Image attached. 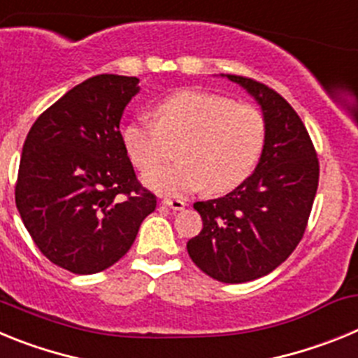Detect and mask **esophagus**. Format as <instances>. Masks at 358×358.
Instances as JSON below:
<instances>
[{
    "label": "esophagus",
    "mask_w": 358,
    "mask_h": 358,
    "mask_svg": "<svg viewBox=\"0 0 358 358\" xmlns=\"http://www.w3.org/2000/svg\"><path fill=\"white\" fill-rule=\"evenodd\" d=\"M161 202H163L164 206L172 208V210H176V211L185 210V206H186V202H185V201H181V199H170V197H164L163 201H161Z\"/></svg>",
    "instance_id": "34e87169"
}]
</instances>
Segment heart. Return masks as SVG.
Wrapping results in <instances>:
<instances>
[{
    "label": "heart",
    "mask_w": 358,
    "mask_h": 358,
    "mask_svg": "<svg viewBox=\"0 0 358 358\" xmlns=\"http://www.w3.org/2000/svg\"><path fill=\"white\" fill-rule=\"evenodd\" d=\"M154 122L134 120L122 141L134 166L151 169L169 141H181V164L143 173V185L163 195L181 197L204 188L226 194L252 173L265 145V120L256 107L235 103L208 91L182 90L159 100Z\"/></svg>",
    "instance_id": "b5f03b06"
}]
</instances>
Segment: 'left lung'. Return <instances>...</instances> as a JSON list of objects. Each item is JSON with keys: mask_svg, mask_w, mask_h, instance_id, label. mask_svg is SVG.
Listing matches in <instances>:
<instances>
[{"mask_svg": "<svg viewBox=\"0 0 358 358\" xmlns=\"http://www.w3.org/2000/svg\"><path fill=\"white\" fill-rule=\"evenodd\" d=\"M248 91L265 120L255 172L224 197L195 202L202 229L188 240L189 258L213 280L245 283L273 273L303 238L319 182V161L301 118L260 82L220 75Z\"/></svg>", "mask_w": 358, "mask_h": 358, "instance_id": "8db88e82", "label": "left lung"}]
</instances>
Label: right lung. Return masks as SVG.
I'll list each match as a JSON object with an SVG mask.
<instances>
[{
  "label": "right lung",
  "mask_w": 358,
  "mask_h": 358,
  "mask_svg": "<svg viewBox=\"0 0 358 358\" xmlns=\"http://www.w3.org/2000/svg\"><path fill=\"white\" fill-rule=\"evenodd\" d=\"M138 84L123 75L87 78L44 110L24 141L15 206L39 251L73 274L116 264L156 210L120 132Z\"/></svg>",
  "instance_id": "1"
}]
</instances>
